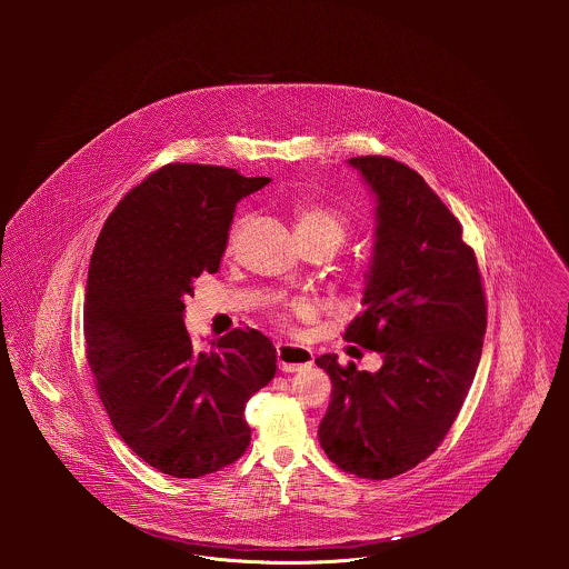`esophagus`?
Returning a JSON list of instances; mask_svg holds the SVG:
<instances>
[{
  "mask_svg": "<svg viewBox=\"0 0 569 569\" xmlns=\"http://www.w3.org/2000/svg\"><path fill=\"white\" fill-rule=\"evenodd\" d=\"M278 355V368L282 372H298L302 368L313 366V352L305 346H293V343H278L276 346Z\"/></svg>",
  "mask_w": 569,
  "mask_h": 569,
  "instance_id": "esophagus-1",
  "label": "esophagus"
}]
</instances>
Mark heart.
Masks as SVG:
<instances>
[{"mask_svg": "<svg viewBox=\"0 0 569 569\" xmlns=\"http://www.w3.org/2000/svg\"><path fill=\"white\" fill-rule=\"evenodd\" d=\"M309 230L326 234L337 249L346 239L348 226L339 212H335L330 208H322V206H309V208L298 210L296 232H309Z\"/></svg>", "mask_w": 569, "mask_h": 569, "instance_id": "b5f03b06", "label": "heart"}]
</instances>
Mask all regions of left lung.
<instances>
[{
  "mask_svg": "<svg viewBox=\"0 0 569 569\" xmlns=\"http://www.w3.org/2000/svg\"><path fill=\"white\" fill-rule=\"evenodd\" d=\"M377 199L366 311L346 339L383 357L377 372L316 359L332 381L318 436L343 471L388 480L429 458L473 383L487 332L476 253L427 181L381 156L348 160Z\"/></svg>",
  "mask_w": 569,
  "mask_h": 569,
  "instance_id": "1",
  "label": "left lung"
}]
</instances>
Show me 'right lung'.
Wrapping results in <instances>:
<instances>
[{
    "label": "right lung",
    "instance_id": "1",
    "mask_svg": "<svg viewBox=\"0 0 569 569\" xmlns=\"http://www.w3.org/2000/svg\"><path fill=\"white\" fill-rule=\"evenodd\" d=\"M234 168L168 163L116 206L96 241L84 350L96 390L129 449L172 478H201L249 447L244 403L276 375V348L234 328L197 350L186 296L217 273L237 203L267 186Z\"/></svg>",
    "mask_w": 569,
    "mask_h": 569
}]
</instances>
